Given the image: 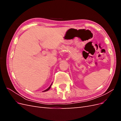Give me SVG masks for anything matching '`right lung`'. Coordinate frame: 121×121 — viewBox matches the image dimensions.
<instances>
[{
	"instance_id": "add662e5",
	"label": "right lung",
	"mask_w": 121,
	"mask_h": 121,
	"mask_svg": "<svg viewBox=\"0 0 121 121\" xmlns=\"http://www.w3.org/2000/svg\"><path fill=\"white\" fill-rule=\"evenodd\" d=\"M52 84H51V85H50V86L48 88H47V89H46V90H45L44 91H43V92H45V91H48V90H49V89H50V87H51V86H52Z\"/></svg>"
}]
</instances>
